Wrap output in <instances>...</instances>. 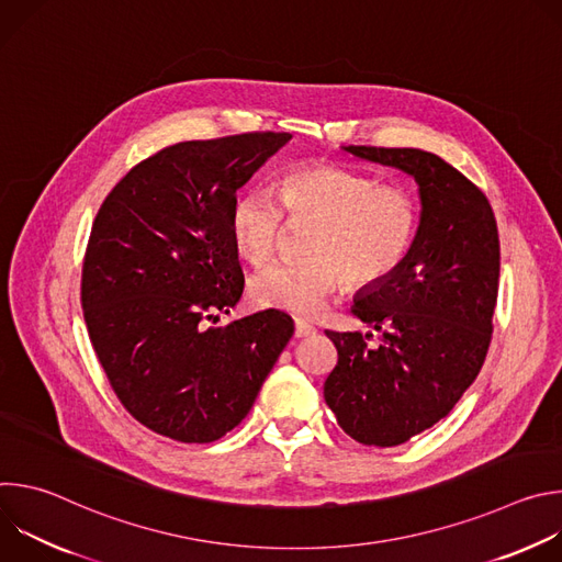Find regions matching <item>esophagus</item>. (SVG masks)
<instances>
[{
	"label": "esophagus",
	"instance_id": "34e87169",
	"mask_svg": "<svg viewBox=\"0 0 562 562\" xmlns=\"http://www.w3.org/2000/svg\"><path fill=\"white\" fill-rule=\"evenodd\" d=\"M293 334H295V338H308V336L315 334V329L311 325L302 323V319H295V331Z\"/></svg>",
	"mask_w": 562,
	"mask_h": 562
}]
</instances>
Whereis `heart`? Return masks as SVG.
I'll return each instance as SVG.
<instances>
[{
    "label": "heart",
    "mask_w": 562,
    "mask_h": 562,
    "mask_svg": "<svg viewBox=\"0 0 562 562\" xmlns=\"http://www.w3.org/2000/svg\"><path fill=\"white\" fill-rule=\"evenodd\" d=\"M289 217H311L306 260L276 262L249 282L260 308L315 317L349 280L351 286H375L409 256L420 224V206L403 187L334 162L297 165L280 176L278 198L269 189H247L228 211L233 249L251 265L276 251Z\"/></svg>",
    "instance_id": "b5f03b06"
}]
</instances>
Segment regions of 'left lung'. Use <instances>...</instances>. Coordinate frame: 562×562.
Segmentation results:
<instances>
[{
    "mask_svg": "<svg viewBox=\"0 0 562 562\" xmlns=\"http://www.w3.org/2000/svg\"><path fill=\"white\" fill-rule=\"evenodd\" d=\"M412 176L420 193L414 247L395 273L364 286L353 315L380 331H325L338 364L325 400L353 440L395 447L442 420L485 362L498 300L501 243L490 200L420 148L342 146Z\"/></svg>",
    "mask_w": 562,
    "mask_h": 562,
    "instance_id": "obj_1",
    "label": "left lung"
}]
</instances>
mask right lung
Wrapping results in <instances>:
<instances>
[{"label": "right lung", "instance_id": "1", "mask_svg": "<svg viewBox=\"0 0 562 562\" xmlns=\"http://www.w3.org/2000/svg\"><path fill=\"white\" fill-rule=\"evenodd\" d=\"M289 139L267 131L167 146L98 211L82 269L89 338L120 403L159 436L202 445L228 434L293 336L276 308L206 327L245 289L228 235L235 193Z\"/></svg>", "mask_w": 562, "mask_h": 562}]
</instances>
